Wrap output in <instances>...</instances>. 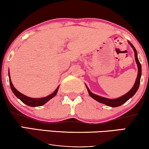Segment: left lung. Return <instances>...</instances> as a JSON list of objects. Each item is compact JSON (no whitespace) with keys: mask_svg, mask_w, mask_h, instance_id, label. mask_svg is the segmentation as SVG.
Listing matches in <instances>:
<instances>
[{"mask_svg":"<svg viewBox=\"0 0 149 149\" xmlns=\"http://www.w3.org/2000/svg\"><path fill=\"white\" fill-rule=\"evenodd\" d=\"M128 43L130 44V45L132 47V49H134V51L135 60H136V64L138 66V75H137L136 80V81H135L134 85L130 91L128 92V93H126L124 95H123L122 96H121V97L116 98V99H109V98L102 97V96L95 95V94L91 93V91H90V89L88 88L87 86L86 85V88L88 90V92L89 95L91 96L92 98H94V99L96 100V101L99 102H100V103L106 104V105H107V106L112 107H116L121 106V104H123V103H125V102L127 101L130 98L132 97V96L135 95V93H136V91H138V88H139V86H140V77H141V74H142L141 64H140L139 60H138V58L137 51H136V50L135 47H134L133 45L130 42L128 41Z\"/></svg>","mask_w":149,"mask_h":149,"instance_id":"obj_1","label":"left lung"}]
</instances>
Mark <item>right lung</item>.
<instances>
[{"mask_svg":"<svg viewBox=\"0 0 149 149\" xmlns=\"http://www.w3.org/2000/svg\"><path fill=\"white\" fill-rule=\"evenodd\" d=\"M9 83H10V86H11V88L12 90L13 93H14V95H15L19 99H20L22 101L25 103L27 105L30 106V107H39V106H42L43 104H45V103L49 101V100H51L52 98H53L54 96L56 95L57 93V91L58 90V87L56 88V89L55 90V91L53 93H52L51 95H50L49 96H46V97H43V98H30L28 97L26 95H23L21 93H19L17 90L13 86V84L11 82V77H10V74L9 72Z\"/></svg>","mask_w":149,"mask_h":149,"instance_id":"add662e5","label":"right lung"}]
</instances>
